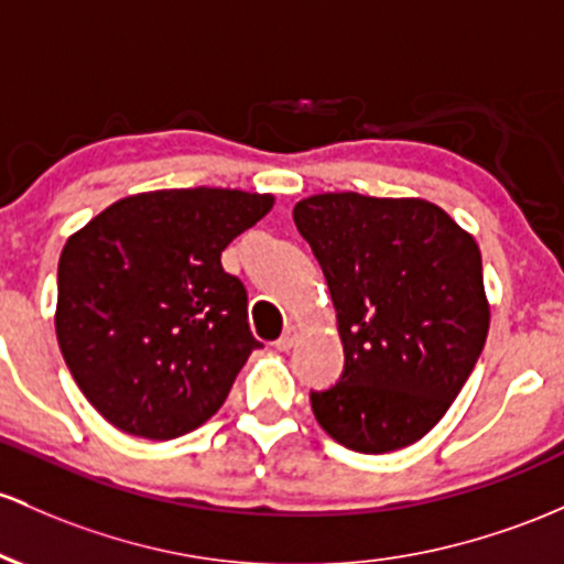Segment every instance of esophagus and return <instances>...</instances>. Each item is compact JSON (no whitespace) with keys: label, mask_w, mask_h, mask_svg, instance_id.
<instances>
[{"label":"esophagus","mask_w":564,"mask_h":564,"mask_svg":"<svg viewBox=\"0 0 564 564\" xmlns=\"http://www.w3.org/2000/svg\"><path fill=\"white\" fill-rule=\"evenodd\" d=\"M294 343H296V329H294V326H286L281 337L275 339V348L278 350H292Z\"/></svg>","instance_id":"34e87169"}]
</instances>
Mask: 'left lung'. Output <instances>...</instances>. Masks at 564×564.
<instances>
[{"instance_id": "left-lung-1", "label": "left lung", "mask_w": 564, "mask_h": 564, "mask_svg": "<svg viewBox=\"0 0 564 564\" xmlns=\"http://www.w3.org/2000/svg\"><path fill=\"white\" fill-rule=\"evenodd\" d=\"M324 270L345 369L311 391L334 442L382 455L423 438L466 386L490 329L476 240L420 197L326 192L294 206Z\"/></svg>"}]
</instances>
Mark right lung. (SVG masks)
<instances>
[{
    "instance_id": "right-lung-1",
    "label": "right lung",
    "mask_w": 564,
    "mask_h": 564,
    "mask_svg": "<svg viewBox=\"0 0 564 564\" xmlns=\"http://www.w3.org/2000/svg\"><path fill=\"white\" fill-rule=\"evenodd\" d=\"M270 208L272 195L240 189L141 192L66 240L55 334L79 391L115 429L165 442L225 404L262 343L221 251Z\"/></svg>"
}]
</instances>
